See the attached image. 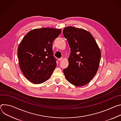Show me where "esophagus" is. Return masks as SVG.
I'll list each match as a JSON object with an SVG mask.
<instances>
[{"label": "esophagus", "instance_id": "1", "mask_svg": "<svg viewBox=\"0 0 121 121\" xmlns=\"http://www.w3.org/2000/svg\"><path fill=\"white\" fill-rule=\"evenodd\" d=\"M62 59H63V58H59V59H58V60H59V61H60V60H61Z\"/></svg>", "mask_w": 121, "mask_h": 121}]
</instances>
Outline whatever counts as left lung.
I'll return each instance as SVG.
<instances>
[{"mask_svg":"<svg viewBox=\"0 0 121 121\" xmlns=\"http://www.w3.org/2000/svg\"><path fill=\"white\" fill-rule=\"evenodd\" d=\"M63 34L71 49L69 65L63 70L65 76L74 86L86 85L99 69L100 49L92 35L84 29L68 26L64 28Z\"/></svg>","mask_w":121,"mask_h":121,"instance_id":"8db88e82","label":"left lung"}]
</instances>
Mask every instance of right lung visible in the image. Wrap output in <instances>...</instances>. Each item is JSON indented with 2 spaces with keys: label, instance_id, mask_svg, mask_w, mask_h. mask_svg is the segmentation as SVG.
Instances as JSON below:
<instances>
[{
  "label": "right lung",
  "instance_id": "obj_1",
  "mask_svg": "<svg viewBox=\"0 0 121 121\" xmlns=\"http://www.w3.org/2000/svg\"><path fill=\"white\" fill-rule=\"evenodd\" d=\"M61 32L51 28L35 29L23 38L17 55L20 67L30 82L41 84L50 77L57 65L52 43Z\"/></svg>",
  "mask_w": 121,
  "mask_h": 121
}]
</instances>
